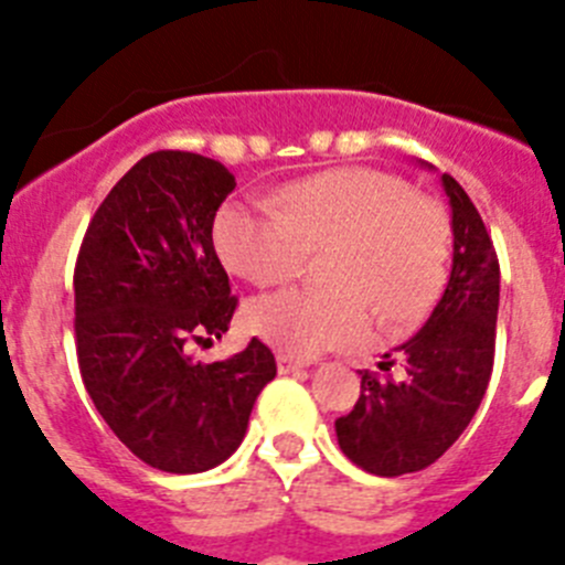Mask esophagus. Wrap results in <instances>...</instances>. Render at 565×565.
<instances>
[{
  "label": "esophagus",
  "mask_w": 565,
  "mask_h": 565,
  "mask_svg": "<svg viewBox=\"0 0 565 565\" xmlns=\"http://www.w3.org/2000/svg\"><path fill=\"white\" fill-rule=\"evenodd\" d=\"M276 363H278V371H281V374H289V371H298V369H307V360H301V358H292V354H278L276 358Z\"/></svg>",
  "instance_id": "34e87169"
}]
</instances>
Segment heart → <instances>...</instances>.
I'll use <instances>...</instances> for the list:
<instances>
[{"mask_svg":"<svg viewBox=\"0 0 565 565\" xmlns=\"http://www.w3.org/2000/svg\"><path fill=\"white\" fill-rule=\"evenodd\" d=\"M222 262L256 287L284 284L323 253V287L256 298L247 323L292 358L358 343L371 307L408 323L434 303L447 276L450 222L430 196L374 169H338L295 182L273 205H227L213 225Z\"/></svg>","mask_w":565,"mask_h":565,"instance_id":"b5f03b06","label":"heart"}]
</instances>
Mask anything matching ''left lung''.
<instances>
[{
    "mask_svg": "<svg viewBox=\"0 0 565 565\" xmlns=\"http://www.w3.org/2000/svg\"><path fill=\"white\" fill-rule=\"evenodd\" d=\"M441 188L454 213V267L425 327L380 363L360 371V399L334 422L338 445L374 476L434 465L484 399L495 358L498 256L481 213L450 174Z\"/></svg>",
    "mask_w": 565,
    "mask_h": 565,
    "instance_id": "obj_1",
    "label": "left lung"
}]
</instances>
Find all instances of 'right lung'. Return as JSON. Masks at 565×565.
<instances>
[{
	"label": "right lung",
	"instance_id": "1",
	"mask_svg": "<svg viewBox=\"0 0 565 565\" xmlns=\"http://www.w3.org/2000/svg\"><path fill=\"white\" fill-rule=\"evenodd\" d=\"M236 177L211 157L154 151L111 188L75 262L81 380L131 454L166 472H202L242 445L276 358L245 352L196 363L222 338L236 295L213 250V220Z\"/></svg>",
	"mask_w": 565,
	"mask_h": 565
}]
</instances>
